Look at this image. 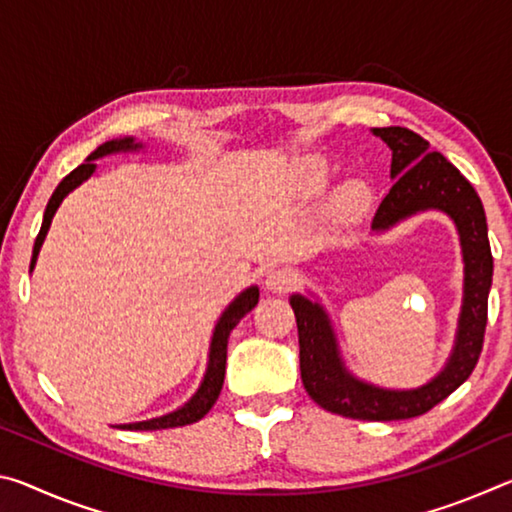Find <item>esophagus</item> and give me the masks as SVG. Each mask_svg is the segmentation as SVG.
I'll return each mask as SVG.
<instances>
[{
    "label": "esophagus",
    "instance_id": "1",
    "mask_svg": "<svg viewBox=\"0 0 512 512\" xmlns=\"http://www.w3.org/2000/svg\"><path fill=\"white\" fill-rule=\"evenodd\" d=\"M293 284H296V275L287 271V268H273L266 275V289L273 293H287Z\"/></svg>",
    "mask_w": 512,
    "mask_h": 512
}]
</instances>
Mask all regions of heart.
<instances>
[{"mask_svg": "<svg viewBox=\"0 0 512 512\" xmlns=\"http://www.w3.org/2000/svg\"><path fill=\"white\" fill-rule=\"evenodd\" d=\"M309 178L316 187L325 180V164L320 160L307 162ZM370 205V189L361 180H345L341 187H336V192L329 196L327 214L332 216L336 223H352L361 219L366 214Z\"/></svg>", "mask_w": 512, "mask_h": 512, "instance_id": "heart-1", "label": "heart"}]
</instances>
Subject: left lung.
<instances>
[{
	"label": "left lung",
	"instance_id": "left-lung-1",
	"mask_svg": "<svg viewBox=\"0 0 512 512\" xmlns=\"http://www.w3.org/2000/svg\"><path fill=\"white\" fill-rule=\"evenodd\" d=\"M393 151L391 192L377 207L372 230L381 232L427 210L445 212L461 237L465 280L454 350L447 366L429 384L411 391H391L350 375L339 354L332 323L320 302L291 296L298 323L300 375L311 400L325 411L352 420H409L427 413L452 395L472 375L483 350L488 325V293L492 287V253L488 223L479 194L443 153L402 126L372 128Z\"/></svg>",
	"mask_w": 512,
	"mask_h": 512
}]
</instances>
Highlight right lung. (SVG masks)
Instances as JSON below:
<instances>
[{"instance_id":"1","label":"right lung","mask_w":512,"mask_h":512,"mask_svg":"<svg viewBox=\"0 0 512 512\" xmlns=\"http://www.w3.org/2000/svg\"><path fill=\"white\" fill-rule=\"evenodd\" d=\"M142 144H137L133 137H121V140H110L106 144H101L97 151H92L88 155V160L83 164H79L69 176H65L60 180V185L56 187V192L51 194L49 203H47V210H45V219H42V228L36 237V244H33V257H31V271L33 266H36V259L40 253V246L42 241L47 237V230L51 225V219H54V214L58 210V205L63 203V198L72 192V189L79 187L81 183L88 180L94 169H97V164L94 160L103 158V155H110V153H121V151H140ZM259 300V289L257 287H250L244 293H239V296L230 302L228 309L223 311L219 323L214 327V334H212V345H210V361H207V370H205V377L201 381V386H198V391L194 393L192 400H189L185 406H180L178 411L162 415V418H153V420H144V422H131V424H121V429H133V431H153V429H171V427H185V424H192L198 422L203 418V415L212 409L214 402L219 400V393L223 388V377H225V357H228V339H230V332L237 327V323L241 318H244L250 309L257 305Z\"/></svg>"}]
</instances>
